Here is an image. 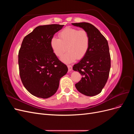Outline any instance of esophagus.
I'll return each mask as SVG.
<instances>
[{
  "instance_id": "34e87169",
  "label": "esophagus",
  "mask_w": 134,
  "mask_h": 134,
  "mask_svg": "<svg viewBox=\"0 0 134 134\" xmlns=\"http://www.w3.org/2000/svg\"><path fill=\"white\" fill-rule=\"evenodd\" d=\"M68 68L69 71H71L72 70V68L71 65H68Z\"/></svg>"
}]
</instances>
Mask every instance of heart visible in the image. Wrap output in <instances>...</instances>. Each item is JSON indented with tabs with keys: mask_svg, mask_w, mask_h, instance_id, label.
Instances as JSON below:
<instances>
[{
	"mask_svg": "<svg viewBox=\"0 0 134 134\" xmlns=\"http://www.w3.org/2000/svg\"><path fill=\"white\" fill-rule=\"evenodd\" d=\"M58 37L51 38L50 46L54 54L59 58L68 50L62 58L65 63H71L77 58L82 59L88 51L90 37L86 31L66 27L59 32Z\"/></svg>",
	"mask_w": 134,
	"mask_h": 134,
	"instance_id": "b5f03b06",
	"label": "heart"
}]
</instances>
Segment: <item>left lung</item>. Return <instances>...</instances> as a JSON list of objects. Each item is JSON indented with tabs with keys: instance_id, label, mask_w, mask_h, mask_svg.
Returning <instances> with one entry per match:
<instances>
[{
	"instance_id": "left-lung-1",
	"label": "left lung",
	"mask_w": 134,
	"mask_h": 134,
	"mask_svg": "<svg viewBox=\"0 0 134 134\" xmlns=\"http://www.w3.org/2000/svg\"><path fill=\"white\" fill-rule=\"evenodd\" d=\"M71 24L82 28L90 37V46L87 54L72 67V69L79 71L83 76L75 84V87L83 94L94 96L101 92L109 76L111 57L108 42L99 31L91 23Z\"/></svg>"
}]
</instances>
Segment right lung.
Wrapping results in <instances>:
<instances>
[{
	"label": "right lung",
	"mask_w": 134,
	"mask_h": 134,
	"mask_svg": "<svg viewBox=\"0 0 134 134\" xmlns=\"http://www.w3.org/2000/svg\"><path fill=\"white\" fill-rule=\"evenodd\" d=\"M64 25L40 26L23 38L18 53L19 75L31 94L42 98L53 96L68 70L50 46V40Z\"/></svg>",
	"instance_id": "1"
}]
</instances>
